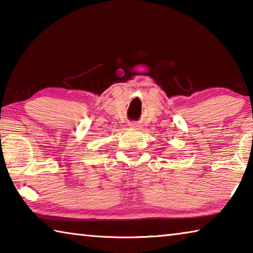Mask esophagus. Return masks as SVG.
<instances>
[{"label": "esophagus", "instance_id": "obj_1", "mask_svg": "<svg viewBox=\"0 0 253 253\" xmlns=\"http://www.w3.org/2000/svg\"><path fill=\"white\" fill-rule=\"evenodd\" d=\"M129 126H131V127H138V126H137V125H136V124H135V123H130V124H129Z\"/></svg>", "mask_w": 253, "mask_h": 253}]
</instances>
